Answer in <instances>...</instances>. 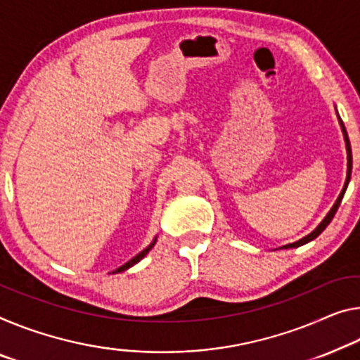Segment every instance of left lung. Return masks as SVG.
<instances>
[{"instance_id": "left-lung-1", "label": "left lung", "mask_w": 360, "mask_h": 360, "mask_svg": "<svg viewBox=\"0 0 360 360\" xmlns=\"http://www.w3.org/2000/svg\"><path fill=\"white\" fill-rule=\"evenodd\" d=\"M340 124H341V129H342V135H345L346 149H347V179H346V184H345V186H342V191L340 193L338 199H336L335 206L331 207V211L327 214V217H325V219L322 220V222H320V225L317 226V229H315V230L312 231V233H309L307 236H304L302 240L296 241V243H291V245H286L285 248H297V246L306 245V243H309V241H312L314 238H317L320 233H322V231H323L325 229H327V225L331 222V219L335 217L336 211H338V207H340V204H341V199H342V196H345V191H346V188H347V184H349V179H351V170H352V153H351V143H349V138H347L346 127H345V124H342V120H341V119H340Z\"/></svg>"}]
</instances>
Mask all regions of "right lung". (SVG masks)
<instances>
[{"mask_svg": "<svg viewBox=\"0 0 360 360\" xmlns=\"http://www.w3.org/2000/svg\"><path fill=\"white\" fill-rule=\"evenodd\" d=\"M154 243H156V240H154L153 243H151V245H149L148 248H146V250H143L140 254H136V256L134 257V259H130V261L129 262H125L124 265H120V267L117 269V270H114V272L112 274H117V272H124V270H127V269H130L131 267V265H135L136 262H140L141 261V259L143 257H145L146 256V254L149 252V250H151V248L154 246Z\"/></svg>", "mask_w": 360, "mask_h": 360, "instance_id": "add662e5", "label": "right lung"}]
</instances>
